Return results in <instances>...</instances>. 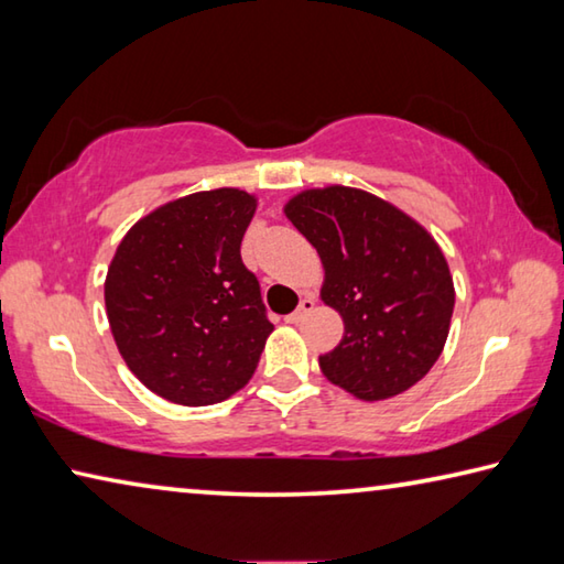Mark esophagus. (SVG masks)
I'll list each match as a JSON object with an SVG mask.
<instances>
[{
  "instance_id": "1",
  "label": "esophagus",
  "mask_w": 564,
  "mask_h": 564,
  "mask_svg": "<svg viewBox=\"0 0 564 564\" xmlns=\"http://www.w3.org/2000/svg\"><path fill=\"white\" fill-rule=\"evenodd\" d=\"M316 308V299H311V295H305V299H301V303H299V308H295L291 316H285V321L289 323H299V321H303L305 316H308V313Z\"/></svg>"
}]
</instances>
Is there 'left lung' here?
Returning <instances> with one entry per match:
<instances>
[{
	"mask_svg": "<svg viewBox=\"0 0 564 564\" xmlns=\"http://www.w3.org/2000/svg\"><path fill=\"white\" fill-rule=\"evenodd\" d=\"M316 248L321 299L346 323L321 356L330 383L360 400H386L415 386L441 358L455 289L445 256L413 218L358 188L303 191L285 206Z\"/></svg>",
	"mask_w": 564,
	"mask_h": 564,
	"instance_id": "obj_1",
	"label": "left lung"
}]
</instances>
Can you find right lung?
I'll return each instance as SVG.
<instances>
[{"mask_svg":"<svg viewBox=\"0 0 564 564\" xmlns=\"http://www.w3.org/2000/svg\"><path fill=\"white\" fill-rule=\"evenodd\" d=\"M253 212L246 191H202L141 218L113 253L104 283L113 340L171 403H221L259 366L273 323L241 261Z\"/></svg>","mask_w":564,"mask_h":564,"instance_id":"add662e5","label":"right lung"}]
</instances>
